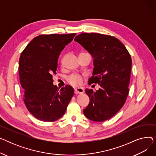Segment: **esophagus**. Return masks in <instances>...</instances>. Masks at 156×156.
<instances>
[{
	"label": "esophagus",
	"mask_w": 156,
	"mask_h": 156,
	"mask_svg": "<svg viewBox=\"0 0 156 156\" xmlns=\"http://www.w3.org/2000/svg\"><path fill=\"white\" fill-rule=\"evenodd\" d=\"M83 92H84V89L82 87H78L76 89H75V94H83Z\"/></svg>",
	"instance_id": "obj_1"
}]
</instances>
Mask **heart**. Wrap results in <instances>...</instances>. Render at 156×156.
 Returning a JSON list of instances; mask_svg holds the SVG:
<instances>
[{"mask_svg": "<svg viewBox=\"0 0 156 156\" xmlns=\"http://www.w3.org/2000/svg\"><path fill=\"white\" fill-rule=\"evenodd\" d=\"M68 81L73 86H78L82 83L83 78L78 74H73L68 78Z\"/></svg>", "mask_w": 156, "mask_h": 156, "instance_id": "b5f03b06", "label": "heart"}]
</instances>
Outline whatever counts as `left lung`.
Instances as JSON below:
<instances>
[{
    "instance_id": "8db88e82",
    "label": "left lung",
    "mask_w": 156,
    "mask_h": 156,
    "mask_svg": "<svg viewBox=\"0 0 156 156\" xmlns=\"http://www.w3.org/2000/svg\"><path fill=\"white\" fill-rule=\"evenodd\" d=\"M94 58L93 75L88 84L99 85V90L85 89L90 98L85 116L95 122L108 120L122 108L128 97L132 70V57L116 37L101 34L83 33L75 38Z\"/></svg>"
}]
</instances>
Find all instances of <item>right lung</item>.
Listing matches in <instances>:
<instances>
[{"label": "right lung", "mask_w": 156, "mask_h": 156, "mask_svg": "<svg viewBox=\"0 0 156 156\" xmlns=\"http://www.w3.org/2000/svg\"><path fill=\"white\" fill-rule=\"evenodd\" d=\"M76 34L40 35L33 39L21 52L19 62L20 81L23 101L37 119L54 122L66 111L74 89L66 85L60 90L53 85L60 53Z\"/></svg>", "instance_id": "add662e5"}]
</instances>
